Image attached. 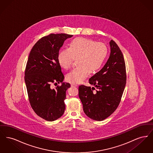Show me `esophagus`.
Wrapping results in <instances>:
<instances>
[{
  "label": "esophagus",
  "instance_id": "obj_1",
  "mask_svg": "<svg viewBox=\"0 0 153 153\" xmlns=\"http://www.w3.org/2000/svg\"><path fill=\"white\" fill-rule=\"evenodd\" d=\"M77 86H78V85L76 84H71V87H77Z\"/></svg>",
  "mask_w": 153,
  "mask_h": 153
}]
</instances>
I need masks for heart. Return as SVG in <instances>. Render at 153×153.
<instances>
[{
    "label": "heart",
    "instance_id": "obj_1",
    "mask_svg": "<svg viewBox=\"0 0 153 153\" xmlns=\"http://www.w3.org/2000/svg\"><path fill=\"white\" fill-rule=\"evenodd\" d=\"M108 55L107 46L94 40L77 38L69 44L68 49L58 52V64L62 68L69 69L77 59V66L66 75V80L77 84L84 80L89 74L98 71Z\"/></svg>",
    "mask_w": 153,
    "mask_h": 153
}]
</instances>
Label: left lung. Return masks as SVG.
Segmentation results:
<instances>
[{"label":"left lung","mask_w":153,"mask_h":153,"mask_svg":"<svg viewBox=\"0 0 153 153\" xmlns=\"http://www.w3.org/2000/svg\"><path fill=\"white\" fill-rule=\"evenodd\" d=\"M109 44L111 54L107 63L89 79V83L95 87L84 85L79 87V96L84 113L97 121L105 119L117 109L126 84V64L122 52L113 40Z\"/></svg>","instance_id":"1"}]
</instances>
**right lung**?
<instances>
[{"label": "right lung", "mask_w": 153, "mask_h": 153, "mask_svg": "<svg viewBox=\"0 0 153 153\" xmlns=\"http://www.w3.org/2000/svg\"><path fill=\"white\" fill-rule=\"evenodd\" d=\"M72 36L51 33L39 39L30 52L25 72L29 101L36 115L47 121L58 119L65 109L66 91L71 85L62 82L64 74L57 56L64 41Z\"/></svg>", "instance_id": "1"}]
</instances>
